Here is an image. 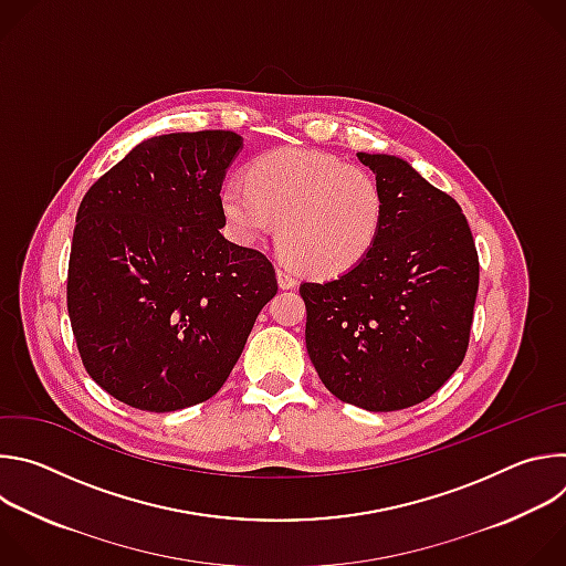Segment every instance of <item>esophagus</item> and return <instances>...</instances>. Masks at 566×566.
I'll return each mask as SVG.
<instances>
[{
	"label": "esophagus",
	"instance_id": "esophagus-1",
	"mask_svg": "<svg viewBox=\"0 0 566 566\" xmlns=\"http://www.w3.org/2000/svg\"><path fill=\"white\" fill-rule=\"evenodd\" d=\"M275 275H277V284H280V289H293V286L297 284V280H295L289 271H284V269H277V271H275Z\"/></svg>",
	"mask_w": 566,
	"mask_h": 566
}]
</instances>
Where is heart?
Returning a JSON list of instances; mask_svg holds the SVG:
<instances>
[{
    "label": "heart",
    "mask_w": 566,
    "mask_h": 566,
    "mask_svg": "<svg viewBox=\"0 0 566 566\" xmlns=\"http://www.w3.org/2000/svg\"><path fill=\"white\" fill-rule=\"evenodd\" d=\"M219 203L241 244H255L280 226L282 255L317 277L354 269L371 251L382 221L371 172L304 147L260 156L247 181L223 184Z\"/></svg>",
    "instance_id": "heart-1"
}]
</instances>
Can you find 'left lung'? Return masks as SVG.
<instances>
[{"instance_id": "1", "label": "left lung", "mask_w": 566, "mask_h": 566, "mask_svg": "<svg viewBox=\"0 0 566 566\" xmlns=\"http://www.w3.org/2000/svg\"><path fill=\"white\" fill-rule=\"evenodd\" d=\"M382 221L371 251L329 282H304L306 352L325 387L369 412L430 398L461 365L479 258L459 203L408 160L358 151Z\"/></svg>"}]
</instances>
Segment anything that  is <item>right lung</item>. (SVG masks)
Here are the masks:
<instances>
[{
	"instance_id": "right-lung-1",
	"label": "right lung",
	"mask_w": 566,
	"mask_h": 566,
	"mask_svg": "<svg viewBox=\"0 0 566 566\" xmlns=\"http://www.w3.org/2000/svg\"><path fill=\"white\" fill-rule=\"evenodd\" d=\"M241 147L223 129L151 136L77 208L71 329L87 374L125 406L175 412L214 396L277 293L273 264L219 230Z\"/></svg>"
}]
</instances>
